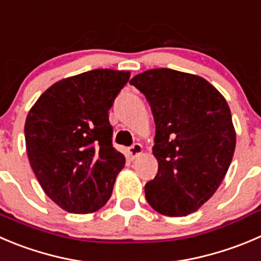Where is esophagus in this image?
I'll use <instances>...</instances> for the list:
<instances>
[{
	"label": "esophagus",
	"mask_w": 261,
	"mask_h": 261,
	"mask_svg": "<svg viewBox=\"0 0 261 261\" xmlns=\"http://www.w3.org/2000/svg\"><path fill=\"white\" fill-rule=\"evenodd\" d=\"M142 151H143V147L142 145H140V143H135V145L130 146V147L128 148V153L132 159H136L137 156H140L141 153H142Z\"/></svg>",
	"instance_id": "obj_1"
}]
</instances>
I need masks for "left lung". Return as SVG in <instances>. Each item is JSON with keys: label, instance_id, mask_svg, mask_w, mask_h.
Masks as SVG:
<instances>
[{"label": "left lung", "instance_id": "obj_1", "mask_svg": "<svg viewBox=\"0 0 261 261\" xmlns=\"http://www.w3.org/2000/svg\"><path fill=\"white\" fill-rule=\"evenodd\" d=\"M129 83L147 98L156 124L158 174L146 200L168 217H186L215 193L232 161L236 132L225 98L206 79L151 69Z\"/></svg>", "mask_w": 261, "mask_h": 261}]
</instances>
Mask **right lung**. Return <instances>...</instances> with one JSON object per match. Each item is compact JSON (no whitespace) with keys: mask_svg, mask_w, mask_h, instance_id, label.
Masks as SVG:
<instances>
[{"mask_svg":"<svg viewBox=\"0 0 261 261\" xmlns=\"http://www.w3.org/2000/svg\"><path fill=\"white\" fill-rule=\"evenodd\" d=\"M129 76L95 69L59 81L27 116L32 169L44 193L66 212H97L110 198L125 158L113 147L109 110Z\"/></svg>","mask_w":261,"mask_h":261,"instance_id":"right-lung-1","label":"right lung"}]
</instances>
